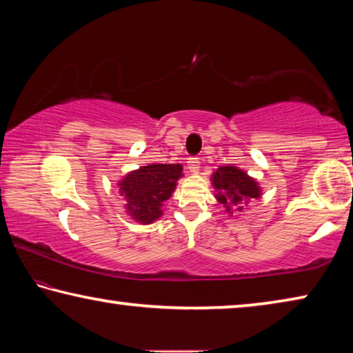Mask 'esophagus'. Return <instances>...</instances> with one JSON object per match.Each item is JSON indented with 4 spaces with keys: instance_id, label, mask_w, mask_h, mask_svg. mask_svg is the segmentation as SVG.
Returning a JSON list of instances; mask_svg holds the SVG:
<instances>
[{
    "instance_id": "obj_1",
    "label": "esophagus",
    "mask_w": 353,
    "mask_h": 353,
    "mask_svg": "<svg viewBox=\"0 0 353 353\" xmlns=\"http://www.w3.org/2000/svg\"><path fill=\"white\" fill-rule=\"evenodd\" d=\"M188 170L190 172H193V174H196L199 171V160L196 157H192V159H188Z\"/></svg>"
}]
</instances>
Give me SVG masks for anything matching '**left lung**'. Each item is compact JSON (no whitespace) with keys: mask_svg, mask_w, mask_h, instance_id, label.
Instances as JSON below:
<instances>
[{"mask_svg":"<svg viewBox=\"0 0 353 353\" xmlns=\"http://www.w3.org/2000/svg\"><path fill=\"white\" fill-rule=\"evenodd\" d=\"M212 183L216 190L215 198L218 203L231 212V207L242 210V204H247L250 199L261 196V188L253 177L239 170L237 166H221L212 174ZM232 214V212H231Z\"/></svg>","mask_w":353,"mask_h":353,"instance_id":"8db88e82","label":"left lung"}]
</instances>
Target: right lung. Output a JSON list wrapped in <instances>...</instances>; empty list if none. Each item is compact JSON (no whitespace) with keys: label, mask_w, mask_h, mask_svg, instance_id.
<instances>
[{"label":"right lung","mask_w":353,"mask_h":353,"mask_svg":"<svg viewBox=\"0 0 353 353\" xmlns=\"http://www.w3.org/2000/svg\"><path fill=\"white\" fill-rule=\"evenodd\" d=\"M179 177H182L181 165L152 163L128 172L117 185L133 220L150 225L163 215L161 207L171 198Z\"/></svg>","instance_id":"obj_1"}]
</instances>
